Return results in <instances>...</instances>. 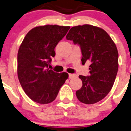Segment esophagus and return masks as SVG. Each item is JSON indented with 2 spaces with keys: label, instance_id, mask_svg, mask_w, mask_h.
<instances>
[{
  "label": "esophagus",
  "instance_id": "obj_1",
  "mask_svg": "<svg viewBox=\"0 0 131 131\" xmlns=\"http://www.w3.org/2000/svg\"><path fill=\"white\" fill-rule=\"evenodd\" d=\"M76 77V75L75 74H69V79H73Z\"/></svg>",
  "mask_w": 131,
  "mask_h": 131
}]
</instances>
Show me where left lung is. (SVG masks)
<instances>
[{
    "mask_svg": "<svg viewBox=\"0 0 131 131\" xmlns=\"http://www.w3.org/2000/svg\"><path fill=\"white\" fill-rule=\"evenodd\" d=\"M66 39L79 46L83 65L91 62L90 75L79 76L83 85L76 91L77 97L86 104L98 102L110 92L117 75L118 53L115 43L104 29L90 25L73 27Z\"/></svg>",
    "mask_w": 131,
    "mask_h": 131,
    "instance_id": "left-lung-1",
    "label": "left lung"
}]
</instances>
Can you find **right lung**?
Here are the masks:
<instances>
[{
    "instance_id": "obj_1",
    "label": "right lung",
    "mask_w": 131,
    "mask_h": 131,
    "mask_svg": "<svg viewBox=\"0 0 131 131\" xmlns=\"http://www.w3.org/2000/svg\"><path fill=\"white\" fill-rule=\"evenodd\" d=\"M69 26L46 25L31 29L20 46L17 54V75L27 96L39 104L56 99L68 73H55L48 69L54 48L65 36Z\"/></svg>"
}]
</instances>
